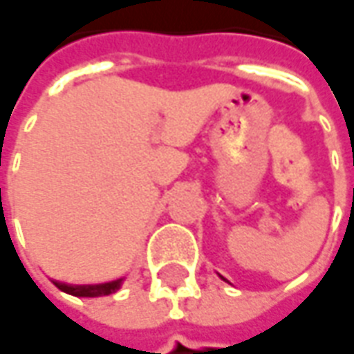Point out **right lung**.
<instances>
[{"label":"right lung","mask_w":354,"mask_h":354,"mask_svg":"<svg viewBox=\"0 0 354 354\" xmlns=\"http://www.w3.org/2000/svg\"><path fill=\"white\" fill-rule=\"evenodd\" d=\"M121 282H123V278H119V280H113V282H105V284H64V282H56L53 280V284H55L58 290H62V292H66L70 296H78V298H97V296H109V294H113L117 292L119 288H121Z\"/></svg>","instance_id":"obj_1"}]
</instances>
